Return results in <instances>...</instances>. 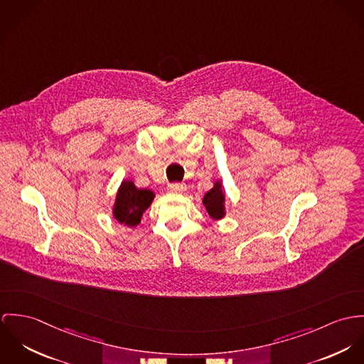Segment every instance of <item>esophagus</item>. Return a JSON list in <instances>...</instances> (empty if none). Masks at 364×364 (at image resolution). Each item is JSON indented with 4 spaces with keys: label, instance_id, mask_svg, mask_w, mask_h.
Instances as JSON below:
<instances>
[{
    "label": "esophagus",
    "instance_id": "1",
    "mask_svg": "<svg viewBox=\"0 0 364 364\" xmlns=\"http://www.w3.org/2000/svg\"><path fill=\"white\" fill-rule=\"evenodd\" d=\"M168 190L171 193H183L186 190V186L181 183H171V184H168Z\"/></svg>",
    "mask_w": 364,
    "mask_h": 364
}]
</instances>
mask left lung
<instances>
[{
	"label": "left lung",
	"mask_w": 364,
	"mask_h": 364,
	"mask_svg": "<svg viewBox=\"0 0 364 364\" xmlns=\"http://www.w3.org/2000/svg\"><path fill=\"white\" fill-rule=\"evenodd\" d=\"M202 203L213 220H219V219L225 218V215H226L225 193L222 188V183L219 180L215 181L213 187L203 196Z\"/></svg>",
	"instance_id": "1"
}]
</instances>
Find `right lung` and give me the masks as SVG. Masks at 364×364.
Returning a JSON list of instances; mask_svg holds the SVG:
<instances>
[{"label": "right lung", "mask_w": 364, "mask_h": 364, "mask_svg": "<svg viewBox=\"0 0 364 364\" xmlns=\"http://www.w3.org/2000/svg\"><path fill=\"white\" fill-rule=\"evenodd\" d=\"M154 198V191L136 188L131 180H124L116 196L113 216L119 223H124L128 228H135L139 225L144 212L151 206Z\"/></svg>", "instance_id": "1"}]
</instances>
